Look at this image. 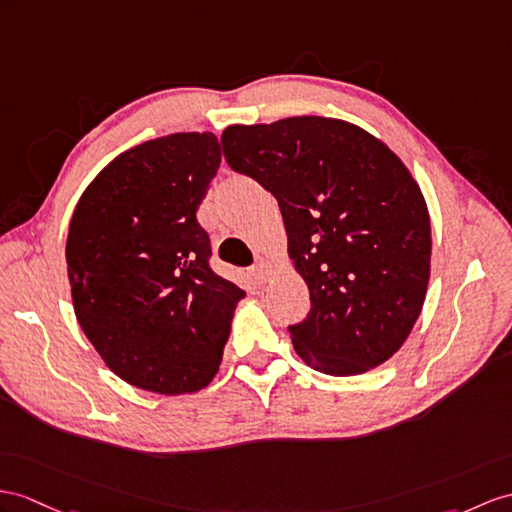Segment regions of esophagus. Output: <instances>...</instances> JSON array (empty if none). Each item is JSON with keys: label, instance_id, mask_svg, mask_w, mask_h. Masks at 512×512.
Listing matches in <instances>:
<instances>
[{"label": "esophagus", "instance_id": "34e87169", "mask_svg": "<svg viewBox=\"0 0 512 512\" xmlns=\"http://www.w3.org/2000/svg\"><path fill=\"white\" fill-rule=\"evenodd\" d=\"M269 273H271V265L267 263V260H258V263L254 265V269H252V276L258 282H267L269 280Z\"/></svg>", "mask_w": 512, "mask_h": 512}]
</instances>
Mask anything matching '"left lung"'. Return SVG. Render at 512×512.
I'll return each mask as SVG.
<instances>
[{"label": "left lung", "instance_id": "obj_1", "mask_svg": "<svg viewBox=\"0 0 512 512\" xmlns=\"http://www.w3.org/2000/svg\"><path fill=\"white\" fill-rule=\"evenodd\" d=\"M232 171L278 199L310 313L295 352L328 376H356L400 350L426 299L430 217L417 182L363 128L291 117L221 134Z\"/></svg>", "mask_w": 512, "mask_h": 512}]
</instances>
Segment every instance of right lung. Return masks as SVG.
<instances>
[{"label":"right lung","mask_w":512,"mask_h":512,"mask_svg":"<svg viewBox=\"0 0 512 512\" xmlns=\"http://www.w3.org/2000/svg\"><path fill=\"white\" fill-rule=\"evenodd\" d=\"M210 132H178L115 158L71 217L76 317L121 380L162 395L213 380L245 293L210 267L197 208L217 176Z\"/></svg>","instance_id":"right-lung-1"}]
</instances>
